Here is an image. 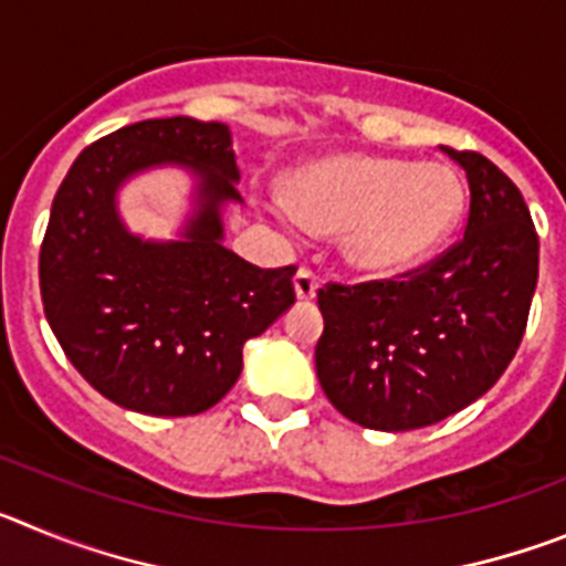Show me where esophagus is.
<instances>
[{
  "mask_svg": "<svg viewBox=\"0 0 566 566\" xmlns=\"http://www.w3.org/2000/svg\"><path fill=\"white\" fill-rule=\"evenodd\" d=\"M319 289V277L308 266H300L297 274H294V292H297V300H314Z\"/></svg>",
  "mask_w": 566,
  "mask_h": 566,
  "instance_id": "esophagus-1",
  "label": "esophagus"
}]
</instances>
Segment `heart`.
Listing matches in <instances>:
<instances>
[{
    "label": "heart",
    "mask_w": 566,
    "mask_h": 566,
    "mask_svg": "<svg viewBox=\"0 0 566 566\" xmlns=\"http://www.w3.org/2000/svg\"><path fill=\"white\" fill-rule=\"evenodd\" d=\"M464 184L444 164L379 155H334L292 181L297 214L319 232H343L348 266L391 277L419 266L451 238L464 212Z\"/></svg>",
    "instance_id": "obj_1"
}]
</instances>
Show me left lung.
Here are the masks:
<instances>
[{"label":"left lung","instance_id":"obj_1","mask_svg":"<svg viewBox=\"0 0 566 566\" xmlns=\"http://www.w3.org/2000/svg\"><path fill=\"white\" fill-rule=\"evenodd\" d=\"M464 169V234L442 254L357 286L317 292L314 348L328 402L371 431H417L490 391L527 328L538 234L522 192L473 149L442 147Z\"/></svg>","mask_w":566,"mask_h":566}]
</instances>
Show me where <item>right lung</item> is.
Returning a JSON list of instances; mask_svg holds the SVG:
<instances>
[{
    "instance_id": "obj_1",
    "label": "right lung",
    "mask_w": 566,
    "mask_h": 566,
    "mask_svg": "<svg viewBox=\"0 0 566 566\" xmlns=\"http://www.w3.org/2000/svg\"><path fill=\"white\" fill-rule=\"evenodd\" d=\"M161 163L199 175V209L169 244L129 235L114 209L129 174ZM238 178L227 124L189 115L115 129L64 175L39 252L44 317L109 402L149 417L207 411L238 382L247 339L294 303L297 266L260 269L223 247Z\"/></svg>"
}]
</instances>
